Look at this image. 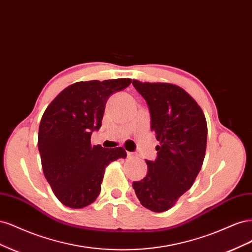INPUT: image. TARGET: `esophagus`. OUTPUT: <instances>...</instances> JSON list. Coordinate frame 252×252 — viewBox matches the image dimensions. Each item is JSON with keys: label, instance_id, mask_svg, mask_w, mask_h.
Returning <instances> with one entry per match:
<instances>
[{"label": "esophagus", "instance_id": "esophagus-1", "mask_svg": "<svg viewBox=\"0 0 252 252\" xmlns=\"http://www.w3.org/2000/svg\"><path fill=\"white\" fill-rule=\"evenodd\" d=\"M138 155L136 154H134V152H127V157L128 158H134V157H136Z\"/></svg>", "mask_w": 252, "mask_h": 252}]
</instances>
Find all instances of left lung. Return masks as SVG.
Here are the masks:
<instances>
[{"label": "left lung", "instance_id": "1", "mask_svg": "<svg viewBox=\"0 0 252 252\" xmlns=\"http://www.w3.org/2000/svg\"><path fill=\"white\" fill-rule=\"evenodd\" d=\"M132 85L148 104L151 130L159 142L156 161H146V177L132 187L145 208L163 212L190 189L202 168L207 122L199 104L180 86L138 80Z\"/></svg>", "mask_w": 252, "mask_h": 252}]
</instances>
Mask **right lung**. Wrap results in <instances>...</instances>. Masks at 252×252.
I'll return each instance as SVG.
<instances>
[{
    "instance_id": "add662e5",
    "label": "right lung",
    "mask_w": 252,
    "mask_h": 252,
    "mask_svg": "<svg viewBox=\"0 0 252 252\" xmlns=\"http://www.w3.org/2000/svg\"><path fill=\"white\" fill-rule=\"evenodd\" d=\"M131 79L77 82L66 87L45 110L37 135L44 175L59 201L70 208H84L101 192L105 168L125 158L123 147L91 145L98 130L106 102Z\"/></svg>"
}]
</instances>
